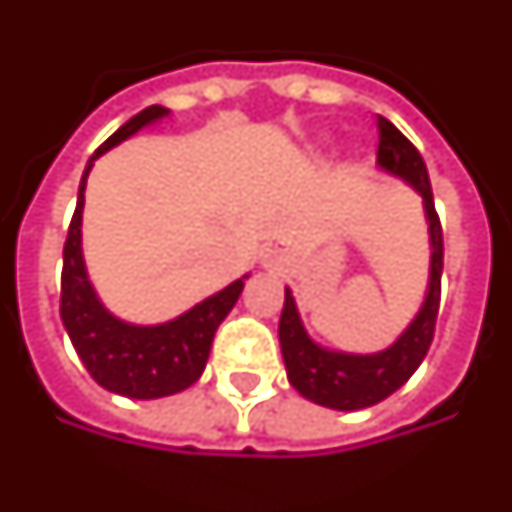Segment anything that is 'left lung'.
<instances>
[{
  "mask_svg": "<svg viewBox=\"0 0 512 512\" xmlns=\"http://www.w3.org/2000/svg\"><path fill=\"white\" fill-rule=\"evenodd\" d=\"M380 130V157L382 169L405 177L418 194L424 196L427 219H430L432 238V280L427 302L421 307L416 321L407 332L380 355H335L327 349H318L307 338L305 327L299 321L291 291H285V305L280 316V346L282 360L288 368V380L296 391L316 405L335 407V410H360L382 402L385 396L399 391L413 371L421 366L424 355L430 352L438 307H441V274H443V230L438 210L432 202V185L427 177V166L418 155V149L407 141L391 121L377 116Z\"/></svg>",
  "mask_w": 512,
  "mask_h": 512,
  "instance_id": "obj_1",
  "label": "left lung"
}]
</instances>
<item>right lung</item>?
<instances>
[{
	"mask_svg": "<svg viewBox=\"0 0 512 512\" xmlns=\"http://www.w3.org/2000/svg\"><path fill=\"white\" fill-rule=\"evenodd\" d=\"M169 110L152 105L132 116L121 130H116L105 144L99 146L91 160L116 146L132 132H138L149 121L166 116ZM91 163L82 174L80 196L71 216L69 235L63 246V277H60V318L69 332L77 355L102 388L130 399H157L185 391L194 385L205 371L207 355L213 346V335L219 330L224 316L244 291V280H235L224 291L205 299L202 305L188 310L185 316L174 318L160 327H130L113 318L99 305L91 282L85 277L80 249L82 202H85V177Z\"/></svg>",
	"mask_w": 512,
	"mask_h": 512,
	"instance_id": "add662e5",
	"label": "right lung"
}]
</instances>
